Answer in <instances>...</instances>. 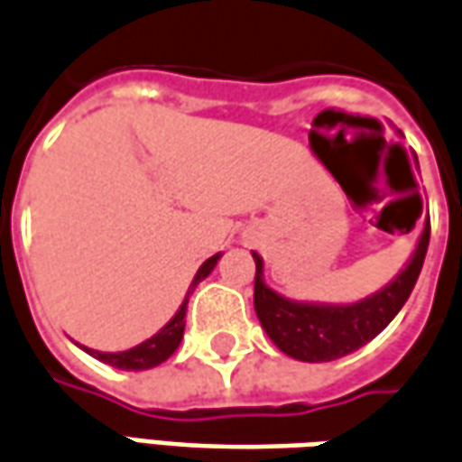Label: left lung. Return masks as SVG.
<instances>
[{
  "label": "left lung",
  "mask_w": 462,
  "mask_h": 462,
  "mask_svg": "<svg viewBox=\"0 0 462 462\" xmlns=\"http://www.w3.org/2000/svg\"><path fill=\"white\" fill-rule=\"evenodd\" d=\"M430 242V222H425L411 260L388 285L357 302H300L275 292L264 282L263 257H254V312L270 340L290 357L302 363H330L355 353L385 330L411 298Z\"/></svg>",
  "instance_id": "obj_1"
}]
</instances>
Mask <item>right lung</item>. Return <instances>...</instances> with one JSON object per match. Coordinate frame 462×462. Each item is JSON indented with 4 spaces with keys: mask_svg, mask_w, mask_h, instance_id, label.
<instances>
[{
    "mask_svg": "<svg viewBox=\"0 0 462 462\" xmlns=\"http://www.w3.org/2000/svg\"><path fill=\"white\" fill-rule=\"evenodd\" d=\"M220 257L222 253H217L202 263V267L198 270V275L192 280V285H189V292L195 290L198 282H202V280L215 270V264H217ZM189 292H187L185 302H182L180 310L175 312V318L167 322L162 330L154 332L150 340L134 345L130 350H122V353H99V350H92V347H82V350L92 355V357H97V360L107 363V365L117 367V370H150V367H157L160 363H164L170 355L175 353L177 347H180V343H182V335H185L187 298H189Z\"/></svg>",
    "mask_w": 462,
    "mask_h": 462,
    "instance_id": "add662e5",
    "label": "right lung"
}]
</instances>
